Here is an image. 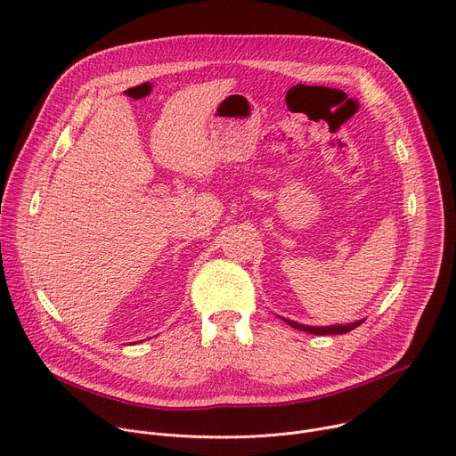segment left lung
Wrapping results in <instances>:
<instances>
[{"label": "left lung", "instance_id": "1", "mask_svg": "<svg viewBox=\"0 0 456 456\" xmlns=\"http://www.w3.org/2000/svg\"><path fill=\"white\" fill-rule=\"evenodd\" d=\"M282 319V317H281ZM288 326H291V328H295V330H298V331H305V333H312V335H342V333H349V331H353L354 328H358L360 324H363V321H356V322H353V324H346V326H342V324H338V326H326V328H322V326H305V324H298V322H293V321H288V319H282Z\"/></svg>", "mask_w": 456, "mask_h": 456}]
</instances>
